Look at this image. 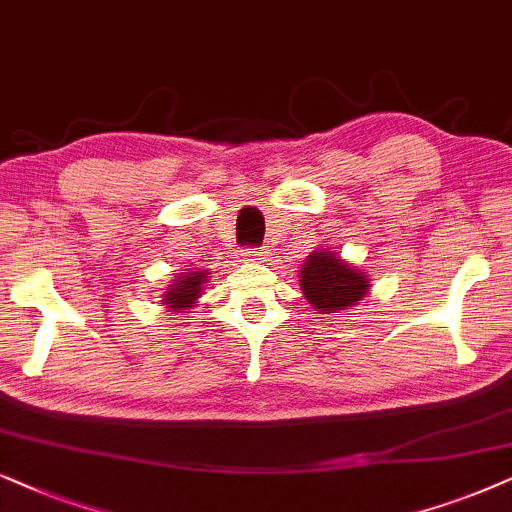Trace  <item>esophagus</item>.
Listing matches in <instances>:
<instances>
[{"label":"esophagus","mask_w":512,"mask_h":512,"mask_svg":"<svg viewBox=\"0 0 512 512\" xmlns=\"http://www.w3.org/2000/svg\"><path fill=\"white\" fill-rule=\"evenodd\" d=\"M243 260L245 262H262V260H267V252L264 250H255V248H248L243 252Z\"/></svg>","instance_id":"esophagus-1"}]
</instances>
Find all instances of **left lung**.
Segmentation results:
<instances>
[{
	"mask_svg": "<svg viewBox=\"0 0 512 512\" xmlns=\"http://www.w3.org/2000/svg\"><path fill=\"white\" fill-rule=\"evenodd\" d=\"M372 278L365 269L353 267L332 248L313 250L299 264V285L311 309L318 313H339L367 297Z\"/></svg>",
	"mask_w": 512,
	"mask_h": 512,
	"instance_id": "left-lung-1",
	"label": "left lung"
}]
</instances>
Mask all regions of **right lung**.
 Here are the masks:
<instances>
[{
    "label": "right lung",
    "instance_id": "add662e5",
    "mask_svg": "<svg viewBox=\"0 0 512 512\" xmlns=\"http://www.w3.org/2000/svg\"><path fill=\"white\" fill-rule=\"evenodd\" d=\"M208 281L210 271L206 269H182V274H177V278H173V283L163 290L161 304L175 313H187L189 309H194V306L199 304L203 288H206Z\"/></svg>",
    "mask_w": 512,
    "mask_h": 512
}]
</instances>
